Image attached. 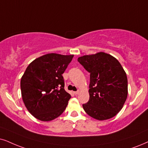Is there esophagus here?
<instances>
[{
    "label": "esophagus",
    "mask_w": 148,
    "mask_h": 148,
    "mask_svg": "<svg viewBox=\"0 0 148 148\" xmlns=\"http://www.w3.org/2000/svg\"><path fill=\"white\" fill-rule=\"evenodd\" d=\"M74 94H75V95H78L80 93V91L78 90L77 91H75V92H74Z\"/></svg>",
    "instance_id": "obj_1"
}]
</instances>
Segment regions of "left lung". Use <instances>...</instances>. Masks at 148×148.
Wrapping results in <instances>:
<instances>
[{"mask_svg": "<svg viewBox=\"0 0 148 148\" xmlns=\"http://www.w3.org/2000/svg\"><path fill=\"white\" fill-rule=\"evenodd\" d=\"M78 61L90 73L89 100L83 104L85 111L100 121L113 117L128 96V79L120 63L103 52L80 57Z\"/></svg>", "mask_w": 148, "mask_h": 148, "instance_id": "obj_1", "label": "left lung"}]
</instances>
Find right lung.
<instances>
[{
  "label": "right lung",
  "instance_id": "1",
  "mask_svg": "<svg viewBox=\"0 0 148 148\" xmlns=\"http://www.w3.org/2000/svg\"><path fill=\"white\" fill-rule=\"evenodd\" d=\"M74 55L46 54L35 59L20 81L22 98L29 113L43 121L53 120L65 111L71 98L62 74Z\"/></svg>",
  "mask_w": 148,
  "mask_h": 148
}]
</instances>
